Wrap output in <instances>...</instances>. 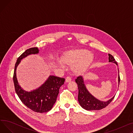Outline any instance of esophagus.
Masks as SVG:
<instances>
[{
  "instance_id": "1",
  "label": "esophagus",
  "mask_w": 133,
  "mask_h": 133,
  "mask_svg": "<svg viewBox=\"0 0 133 133\" xmlns=\"http://www.w3.org/2000/svg\"><path fill=\"white\" fill-rule=\"evenodd\" d=\"M71 81V78L70 76H67L66 78V82H69Z\"/></svg>"
}]
</instances>
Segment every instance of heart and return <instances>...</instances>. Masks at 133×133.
Here are the masks:
<instances>
[{"instance_id":"1","label":"heart","mask_w":133,"mask_h":133,"mask_svg":"<svg viewBox=\"0 0 133 133\" xmlns=\"http://www.w3.org/2000/svg\"><path fill=\"white\" fill-rule=\"evenodd\" d=\"M66 64L74 65V71L81 73L88 69L93 61V55L86 50H76L68 53L63 60Z\"/></svg>"}]
</instances>
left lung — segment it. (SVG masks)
Here are the masks:
<instances>
[{"label": "left lung", "mask_w": 133, "mask_h": 133, "mask_svg": "<svg viewBox=\"0 0 133 133\" xmlns=\"http://www.w3.org/2000/svg\"><path fill=\"white\" fill-rule=\"evenodd\" d=\"M109 56V62H113L114 64L117 65V62L115 61V59L112 55L110 54H108ZM119 73V72H118ZM120 78L119 73L118 75V85L120 83ZM75 82L77 83L79 93H78V101L79 102L80 105L83 108L87 110H100L107 106L111 102L114 98V96L112 98L108 100L107 101H102L98 99H97L94 96H93L90 94L87 89L85 85L82 76H79L75 79Z\"/></svg>", "instance_id": "left-lung-1"}]
</instances>
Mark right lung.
<instances>
[{"mask_svg": "<svg viewBox=\"0 0 133 133\" xmlns=\"http://www.w3.org/2000/svg\"><path fill=\"white\" fill-rule=\"evenodd\" d=\"M37 47H33L26 50L18 58L15 64L13 74V82L17 94L22 102L29 108L37 113H46L50 111L57 100L60 87L64 85L65 78L50 75L46 81L40 86L31 92L24 90L19 85L16 71L21 60L31 54L39 53Z\"/></svg>", "mask_w": 133, "mask_h": 133, "instance_id": "obj_1", "label": "right lung"}]
</instances>
